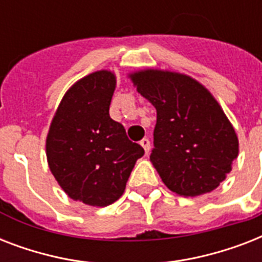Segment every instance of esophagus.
<instances>
[{"instance_id":"esophagus-1","label":"esophagus","mask_w":262,"mask_h":262,"mask_svg":"<svg viewBox=\"0 0 262 262\" xmlns=\"http://www.w3.org/2000/svg\"><path fill=\"white\" fill-rule=\"evenodd\" d=\"M140 144H141V147L144 148L145 154H148V152H149V149H151V141H149L148 139H143Z\"/></svg>"}]
</instances>
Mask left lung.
I'll return each mask as SVG.
<instances>
[{"label":"left lung","instance_id":"8db88e82","mask_svg":"<svg viewBox=\"0 0 262 262\" xmlns=\"http://www.w3.org/2000/svg\"><path fill=\"white\" fill-rule=\"evenodd\" d=\"M130 79L158 113L149 158L164 185L185 197L216 189L238 156V137L219 103L181 73L148 69Z\"/></svg>","mask_w":262,"mask_h":262}]
</instances>
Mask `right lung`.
Listing matches in <instances>:
<instances>
[{
  "instance_id": "add662e5",
  "label": "right lung",
  "mask_w": 262,
  "mask_h": 262,
  "mask_svg": "<svg viewBox=\"0 0 262 262\" xmlns=\"http://www.w3.org/2000/svg\"><path fill=\"white\" fill-rule=\"evenodd\" d=\"M115 76L99 71L85 76L59 103L46 140L51 172L71 199L107 207L123 194L141 145L110 118Z\"/></svg>"
}]
</instances>
